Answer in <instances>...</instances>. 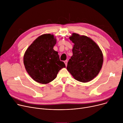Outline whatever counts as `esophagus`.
<instances>
[{
  "label": "esophagus",
  "mask_w": 123,
  "mask_h": 123,
  "mask_svg": "<svg viewBox=\"0 0 123 123\" xmlns=\"http://www.w3.org/2000/svg\"><path fill=\"white\" fill-rule=\"evenodd\" d=\"M64 63H65V64H66V66H67V64H68V61H64Z\"/></svg>",
  "instance_id": "34e87169"
}]
</instances>
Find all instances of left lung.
I'll return each instance as SVG.
<instances>
[{
    "label": "left lung",
    "mask_w": 123,
    "mask_h": 123,
    "mask_svg": "<svg viewBox=\"0 0 123 123\" xmlns=\"http://www.w3.org/2000/svg\"><path fill=\"white\" fill-rule=\"evenodd\" d=\"M69 39L74 45L67 70L78 81L85 83L92 80L102 67V50L94 41L86 36L74 33Z\"/></svg>",
    "instance_id": "left-lung-1"
}]
</instances>
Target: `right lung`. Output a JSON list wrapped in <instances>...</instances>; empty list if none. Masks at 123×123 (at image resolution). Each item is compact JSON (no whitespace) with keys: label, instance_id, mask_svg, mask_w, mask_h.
I'll use <instances>...</instances> for the list:
<instances>
[{"label":"right lung","instance_id":"add662e5","mask_svg":"<svg viewBox=\"0 0 123 123\" xmlns=\"http://www.w3.org/2000/svg\"><path fill=\"white\" fill-rule=\"evenodd\" d=\"M56 39L54 35L40 36L29 46L24 54L23 62L31 78L41 84H48L56 78L60 69L66 68L60 60L58 52L53 49Z\"/></svg>","mask_w":123,"mask_h":123}]
</instances>
